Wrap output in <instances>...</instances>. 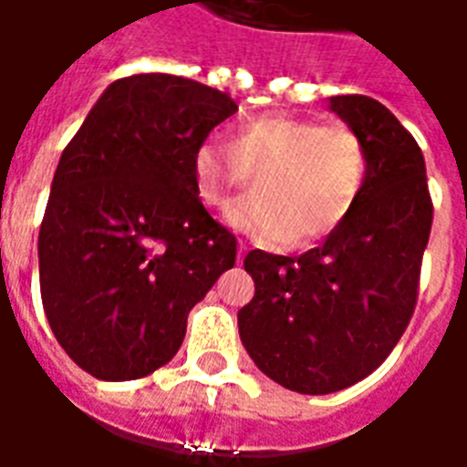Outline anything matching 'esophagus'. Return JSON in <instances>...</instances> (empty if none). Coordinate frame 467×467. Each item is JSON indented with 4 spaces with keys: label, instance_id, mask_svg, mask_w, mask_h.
<instances>
[{
    "label": "esophagus",
    "instance_id": "esophagus-1",
    "mask_svg": "<svg viewBox=\"0 0 467 467\" xmlns=\"http://www.w3.org/2000/svg\"><path fill=\"white\" fill-rule=\"evenodd\" d=\"M244 254H247V244L240 243V244H237V263H243Z\"/></svg>",
    "mask_w": 467,
    "mask_h": 467
}]
</instances>
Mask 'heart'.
<instances>
[{"label": "heart", "mask_w": 467, "mask_h": 467, "mask_svg": "<svg viewBox=\"0 0 467 467\" xmlns=\"http://www.w3.org/2000/svg\"><path fill=\"white\" fill-rule=\"evenodd\" d=\"M192 174L204 207H223L247 174H257L254 194L230 204L224 224L263 243L305 244L335 230L358 204L368 150L348 124L270 115L240 124L227 147L200 144Z\"/></svg>", "instance_id": "heart-1"}]
</instances>
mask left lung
<instances>
[{"label": "left lung", "mask_w": 467, "mask_h": 467, "mask_svg": "<svg viewBox=\"0 0 467 467\" xmlns=\"http://www.w3.org/2000/svg\"><path fill=\"white\" fill-rule=\"evenodd\" d=\"M327 109L365 142V190L320 247L247 253L254 297L237 313L254 365L303 395L345 390L390 355L415 310L432 224L425 160L398 117L362 95L330 97Z\"/></svg>", "instance_id": "left-lung-1"}]
</instances>
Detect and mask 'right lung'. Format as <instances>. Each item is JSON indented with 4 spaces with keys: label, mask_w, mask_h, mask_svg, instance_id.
Segmentation results:
<instances>
[{
    "label": "right lung",
    "mask_w": 467,
    "mask_h": 467,
    "mask_svg": "<svg viewBox=\"0 0 467 467\" xmlns=\"http://www.w3.org/2000/svg\"><path fill=\"white\" fill-rule=\"evenodd\" d=\"M237 112L172 75L107 87L57 164L39 227V290L57 343L97 380L172 360L187 315L237 254L194 192L197 147Z\"/></svg>",
    "instance_id": "obj_1"
}]
</instances>
